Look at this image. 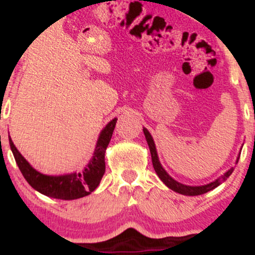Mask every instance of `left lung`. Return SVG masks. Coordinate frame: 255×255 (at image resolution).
<instances>
[{"instance_id": "left-lung-1", "label": "left lung", "mask_w": 255, "mask_h": 255, "mask_svg": "<svg viewBox=\"0 0 255 255\" xmlns=\"http://www.w3.org/2000/svg\"><path fill=\"white\" fill-rule=\"evenodd\" d=\"M142 130H144L146 141H147L148 147H150L151 157H152V164H153L154 171L157 172L158 177H159L160 180L164 182L165 186L169 187V188L172 189L174 192H177V193H180V194H183V195H192V197L193 195L204 194V193H207V192L212 191V189H215L216 187H218L219 184L223 182V181L227 180V178L229 177L231 174H233L234 168H230L229 170L225 172V174L221 178H217L216 181H213V182H211V183L205 184V186H186V184L177 182V181H175L174 178H172L170 175H169L168 172L164 170V168H163L162 164L159 163L156 146H154V141H153V139H152L150 131L146 129V128H144ZM239 158H240V154H239L238 159H236V164H238V162H239Z\"/></svg>"}]
</instances>
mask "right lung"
<instances>
[{
  "instance_id": "1",
  "label": "right lung",
  "mask_w": 255,
  "mask_h": 255,
  "mask_svg": "<svg viewBox=\"0 0 255 255\" xmlns=\"http://www.w3.org/2000/svg\"><path fill=\"white\" fill-rule=\"evenodd\" d=\"M116 121L118 119L111 120L109 124L105 126L104 129L101 131L92 159L90 160L86 168L80 172H72V174L61 175V176H49V175L40 174L36 169L32 168L30 163L21 156L9 136L10 150L13 152L22 176L25 177V180L32 188L46 197L62 199V200H74V199L91 194L101 182L105 172V150L113 136Z\"/></svg>"
}]
</instances>
